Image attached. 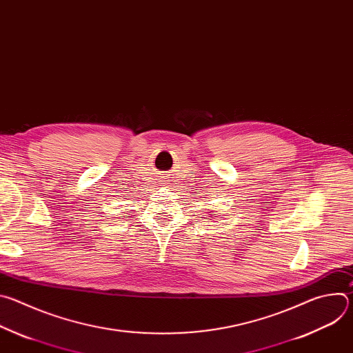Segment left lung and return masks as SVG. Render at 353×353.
Masks as SVG:
<instances>
[{
	"label": "left lung",
	"mask_w": 353,
	"mask_h": 353,
	"mask_svg": "<svg viewBox=\"0 0 353 353\" xmlns=\"http://www.w3.org/2000/svg\"><path fill=\"white\" fill-rule=\"evenodd\" d=\"M212 215H214V214H212Z\"/></svg>",
	"instance_id": "1"
}]
</instances>
